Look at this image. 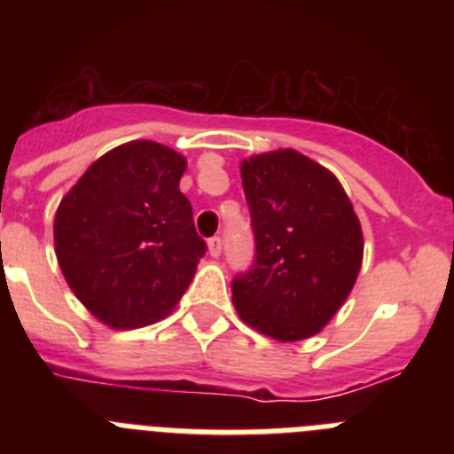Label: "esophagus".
I'll list each match as a JSON object with an SVG mask.
<instances>
[{"instance_id": "esophagus-1", "label": "esophagus", "mask_w": 454, "mask_h": 454, "mask_svg": "<svg viewBox=\"0 0 454 454\" xmlns=\"http://www.w3.org/2000/svg\"><path fill=\"white\" fill-rule=\"evenodd\" d=\"M220 252H223V240H220V236L208 239V254L214 256V259H218Z\"/></svg>"}]
</instances>
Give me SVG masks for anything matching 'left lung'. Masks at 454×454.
<instances>
[{
    "label": "left lung",
    "mask_w": 454,
    "mask_h": 454,
    "mask_svg": "<svg viewBox=\"0 0 454 454\" xmlns=\"http://www.w3.org/2000/svg\"><path fill=\"white\" fill-rule=\"evenodd\" d=\"M254 263L231 282L240 320L277 340L318 334L346 302L364 259L362 224L339 179L295 150L240 163Z\"/></svg>",
    "instance_id": "left-lung-1"
}]
</instances>
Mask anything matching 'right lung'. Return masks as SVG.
<instances>
[{
	"label": "right lung",
	"mask_w": 454,
	"mask_h": 454,
	"mask_svg": "<svg viewBox=\"0 0 454 454\" xmlns=\"http://www.w3.org/2000/svg\"><path fill=\"white\" fill-rule=\"evenodd\" d=\"M186 159L154 140L99 156L59 204L54 247L66 282L95 318L131 330L166 318L207 243L179 179Z\"/></svg>",
	"instance_id": "1"
}]
</instances>
